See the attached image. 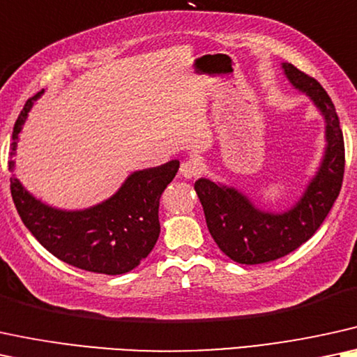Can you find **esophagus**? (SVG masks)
Segmentation results:
<instances>
[{
  "instance_id": "1",
  "label": "esophagus",
  "mask_w": 357,
  "mask_h": 357,
  "mask_svg": "<svg viewBox=\"0 0 357 357\" xmlns=\"http://www.w3.org/2000/svg\"><path fill=\"white\" fill-rule=\"evenodd\" d=\"M179 173H181L183 178L192 179V178H196V176L201 173V166H199V163H196V161L186 160V161H183V163H181Z\"/></svg>"
}]
</instances>
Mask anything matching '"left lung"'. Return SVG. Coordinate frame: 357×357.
<instances>
[{"mask_svg":"<svg viewBox=\"0 0 357 357\" xmlns=\"http://www.w3.org/2000/svg\"><path fill=\"white\" fill-rule=\"evenodd\" d=\"M295 89L313 100L326 121V150L317 176L290 211L267 212L252 204L237 189L197 179L194 184L212 238L229 259L257 265L296 250L318 231L340 196L344 176V139L335 105L317 79L293 64L282 66Z\"/></svg>","mask_w":357,"mask_h":357,"instance_id":"obj_1","label":"left lung"}]
</instances>
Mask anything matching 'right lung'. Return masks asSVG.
I'll return each mask as SVG.
<instances>
[{
    "mask_svg": "<svg viewBox=\"0 0 357 357\" xmlns=\"http://www.w3.org/2000/svg\"><path fill=\"white\" fill-rule=\"evenodd\" d=\"M36 93L22 107L13 128V153L17 135ZM11 169L15 161L10 163ZM179 161L173 160L156 168L135 171L110 199L84 211H62L51 207L22 188L13 176L11 196L17 214L44 249L59 260L87 272L121 275L138 267L160 237V197L173 181Z\"/></svg>",
    "mask_w": 357,
    "mask_h": 357,
    "instance_id": "1",
    "label": "right lung"
}]
</instances>
